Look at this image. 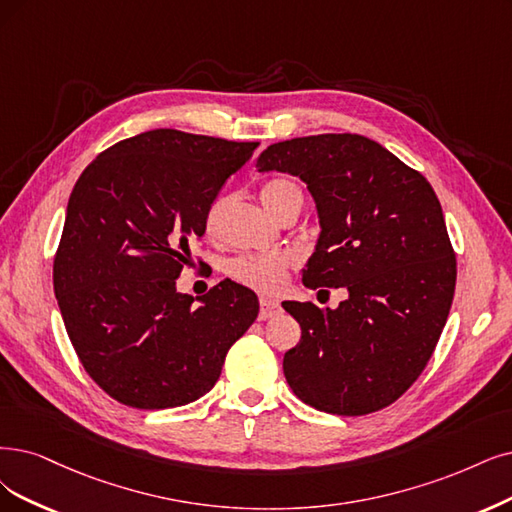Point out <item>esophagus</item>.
Instances as JSON below:
<instances>
[{"mask_svg":"<svg viewBox=\"0 0 512 512\" xmlns=\"http://www.w3.org/2000/svg\"><path fill=\"white\" fill-rule=\"evenodd\" d=\"M282 312L280 304L276 299H270V297H261L259 299V320H268V318H274Z\"/></svg>","mask_w":512,"mask_h":512,"instance_id":"1","label":"esophagus"}]
</instances>
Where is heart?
Instances as JSON below:
<instances>
[{
    "mask_svg": "<svg viewBox=\"0 0 512 512\" xmlns=\"http://www.w3.org/2000/svg\"><path fill=\"white\" fill-rule=\"evenodd\" d=\"M301 196L299 187L289 179H272L261 187L259 198L261 204L268 208L272 217H278V213L285 208L291 198ZM223 200H217L211 208H208L204 219L206 234L215 236ZM291 268V255L289 253H257V255H238L225 263V274L232 280L240 282V285L261 291V293H276L282 289L287 280V272Z\"/></svg>",
    "mask_w": 512,
    "mask_h": 512,
    "instance_id": "heart-1",
    "label": "heart"
}]
</instances>
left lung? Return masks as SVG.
I'll use <instances>...</instances> for the list:
<instances>
[{
  "mask_svg": "<svg viewBox=\"0 0 512 512\" xmlns=\"http://www.w3.org/2000/svg\"><path fill=\"white\" fill-rule=\"evenodd\" d=\"M257 170L308 185L320 236L304 285L348 291L335 310L282 304L301 327L282 361L291 390L337 415L388 407L430 361L456 291L437 194L386 147L350 132L274 143Z\"/></svg>",
  "mask_w": 512,
  "mask_h": 512,
  "instance_id": "left-lung-1",
  "label": "left lung"
}]
</instances>
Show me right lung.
I'll list each match as a JSON object with an SVG mask.
<instances>
[{
  "instance_id": "add662e5",
  "label": "right lung",
  "mask_w": 512,
  "mask_h": 512,
  "mask_svg": "<svg viewBox=\"0 0 512 512\" xmlns=\"http://www.w3.org/2000/svg\"><path fill=\"white\" fill-rule=\"evenodd\" d=\"M257 145L147 130L105 149L75 183L54 295L80 363L118 403L166 409L200 399L255 323L251 289L223 280L196 306L175 280L219 189Z\"/></svg>"
}]
</instances>
